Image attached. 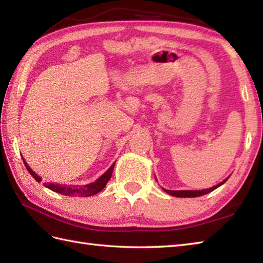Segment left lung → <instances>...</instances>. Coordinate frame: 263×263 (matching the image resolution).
I'll use <instances>...</instances> for the list:
<instances>
[{
	"label": "left lung",
	"instance_id": "left-lung-1",
	"mask_svg": "<svg viewBox=\"0 0 263 263\" xmlns=\"http://www.w3.org/2000/svg\"><path fill=\"white\" fill-rule=\"evenodd\" d=\"M227 181L226 180L222 181L221 183L217 184V185L212 186L210 189H205V190H197V191H191V190H182V191H172V190H165V191L173 195V197H177V198H195V197H200V195H203V194H206L209 193L211 191H214V190H216L217 187H219L220 185H222L225 182Z\"/></svg>",
	"mask_w": 263,
	"mask_h": 263
}]
</instances>
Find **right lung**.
Instances as JSON below:
<instances>
[{"label": "right lung", "mask_w": 263, "mask_h": 263, "mask_svg": "<svg viewBox=\"0 0 263 263\" xmlns=\"http://www.w3.org/2000/svg\"><path fill=\"white\" fill-rule=\"evenodd\" d=\"M24 163H25V166L28 170V172L30 173V175L35 178L38 183L41 182L42 177L38 176L36 173L27 165L25 159H24ZM114 165H115V163L111 165L109 168L98 178V180H96L90 184H87V185H82V186L69 185L68 186V185H62V184H53V183H44V185H45L47 189L52 190V191H54V192L61 193L63 195H69V197H91V195H95L102 191V190L106 186V184H107V182L110 180L111 173H113V170H114Z\"/></svg>", "instance_id": "right-lung-1"}]
</instances>
